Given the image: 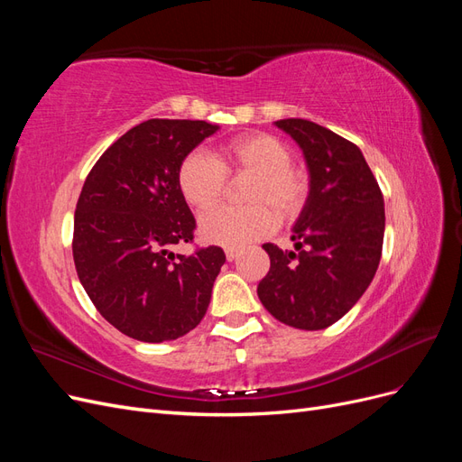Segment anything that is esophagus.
Listing matches in <instances>:
<instances>
[{
    "instance_id": "obj_1",
    "label": "esophagus",
    "mask_w": 462,
    "mask_h": 462,
    "mask_svg": "<svg viewBox=\"0 0 462 462\" xmlns=\"http://www.w3.org/2000/svg\"><path fill=\"white\" fill-rule=\"evenodd\" d=\"M236 256H239V250H235V248H227V250H226V258H227L229 262L236 260Z\"/></svg>"
}]
</instances>
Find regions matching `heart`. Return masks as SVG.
<instances>
[{
    "label": "heart",
    "instance_id": "b5f03b06",
    "mask_svg": "<svg viewBox=\"0 0 462 462\" xmlns=\"http://www.w3.org/2000/svg\"><path fill=\"white\" fill-rule=\"evenodd\" d=\"M227 177H250L245 208L223 206L199 223L200 239L209 245L241 248L263 239L279 221H292L306 206L310 180L292 165L291 148L268 133H246L223 144L214 158L192 152L177 170V187L185 202L206 212L226 192Z\"/></svg>",
    "mask_w": 462,
    "mask_h": 462
}]
</instances>
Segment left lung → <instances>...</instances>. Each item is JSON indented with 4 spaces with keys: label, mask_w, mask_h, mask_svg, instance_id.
I'll list each match as a JSON object with an SVG mask.
<instances>
[{
    "label": "left lung",
    "mask_w": 462,
    "mask_h": 462,
    "mask_svg": "<svg viewBox=\"0 0 462 462\" xmlns=\"http://www.w3.org/2000/svg\"><path fill=\"white\" fill-rule=\"evenodd\" d=\"M275 125L302 148L310 192L292 227L297 250L262 246L270 272L258 283V297L291 328L324 329L353 309L380 265L383 194L351 141L306 119Z\"/></svg>",
    "instance_id": "left-lung-1"
}]
</instances>
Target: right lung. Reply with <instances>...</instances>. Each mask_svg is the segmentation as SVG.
<instances>
[{"label":"right lung","mask_w":462,"mask_h":462,"mask_svg":"<svg viewBox=\"0 0 462 462\" xmlns=\"http://www.w3.org/2000/svg\"><path fill=\"white\" fill-rule=\"evenodd\" d=\"M219 127L206 121L148 119L111 144L90 170L75 209L73 258L82 287L111 326L144 343L183 337L204 318L226 254L190 256L197 221L177 187V170Z\"/></svg>","instance_id":"add662e5"}]
</instances>
